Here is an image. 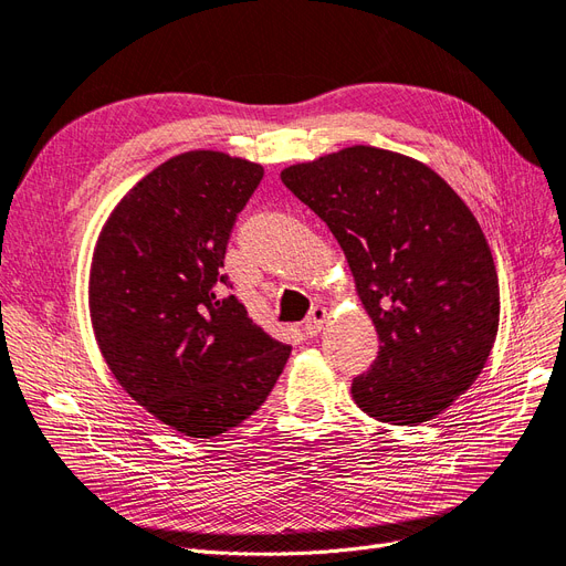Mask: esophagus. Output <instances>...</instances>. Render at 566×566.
I'll return each mask as SVG.
<instances>
[{"mask_svg": "<svg viewBox=\"0 0 566 566\" xmlns=\"http://www.w3.org/2000/svg\"><path fill=\"white\" fill-rule=\"evenodd\" d=\"M324 322H326V310L324 307H312L310 310V317L303 324L305 336H310V338L317 336V333L324 328Z\"/></svg>", "mask_w": 566, "mask_h": 566, "instance_id": "34e87169", "label": "esophagus"}]
</instances>
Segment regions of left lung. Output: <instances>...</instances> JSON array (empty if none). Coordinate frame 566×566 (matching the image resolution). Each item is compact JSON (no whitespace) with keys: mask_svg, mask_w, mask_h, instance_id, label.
Here are the masks:
<instances>
[{"mask_svg":"<svg viewBox=\"0 0 566 566\" xmlns=\"http://www.w3.org/2000/svg\"><path fill=\"white\" fill-rule=\"evenodd\" d=\"M282 184L338 240L378 331L354 401L401 427L441 415L485 368L499 328L494 259L471 209L424 163L375 146L291 165Z\"/></svg>","mask_w":566,"mask_h":566,"instance_id":"8db88e82","label":"left lung"}]
</instances>
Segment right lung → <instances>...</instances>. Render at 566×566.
I'll return each instance as SVG.
<instances>
[{
    "label": "right lung",
    "instance_id": "right-lung-1",
    "mask_svg": "<svg viewBox=\"0 0 566 566\" xmlns=\"http://www.w3.org/2000/svg\"><path fill=\"white\" fill-rule=\"evenodd\" d=\"M263 167L221 151L158 165L102 228L91 317L118 385L167 427L212 438L259 410L291 347L270 338L221 275Z\"/></svg>",
    "mask_w": 566,
    "mask_h": 566
}]
</instances>
